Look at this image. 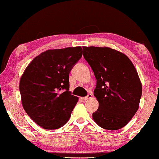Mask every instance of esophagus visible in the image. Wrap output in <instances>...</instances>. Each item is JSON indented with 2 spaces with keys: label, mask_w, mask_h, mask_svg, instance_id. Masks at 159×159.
Returning <instances> with one entry per match:
<instances>
[{
  "label": "esophagus",
  "mask_w": 159,
  "mask_h": 159,
  "mask_svg": "<svg viewBox=\"0 0 159 159\" xmlns=\"http://www.w3.org/2000/svg\"><path fill=\"white\" fill-rule=\"evenodd\" d=\"M91 97H92V94H91V93H89V94H88L87 96H86V97H83L82 99H83V100H84V101H86V100H88V99L91 98Z\"/></svg>",
  "instance_id": "obj_1"
}]
</instances>
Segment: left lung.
<instances>
[{
	"instance_id": "8db88e82",
	"label": "left lung",
	"mask_w": 159,
	"mask_h": 159,
	"mask_svg": "<svg viewBox=\"0 0 159 159\" xmlns=\"http://www.w3.org/2000/svg\"><path fill=\"white\" fill-rule=\"evenodd\" d=\"M84 57L96 79L94 96L99 107L94 121L107 130L125 126L136 113L142 84L131 61L121 52L108 47H83Z\"/></svg>"
}]
</instances>
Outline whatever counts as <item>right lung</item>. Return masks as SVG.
Returning a JSON list of instances; mask_svg holds the SVG:
<instances>
[{
	"mask_svg": "<svg viewBox=\"0 0 159 159\" xmlns=\"http://www.w3.org/2000/svg\"><path fill=\"white\" fill-rule=\"evenodd\" d=\"M82 54L80 46L47 50L35 57L21 75L23 107L43 129H59L69 120L79 98L69 91L68 76Z\"/></svg>",
	"mask_w": 159,
	"mask_h": 159,
	"instance_id": "add662e5",
	"label": "right lung"
}]
</instances>
